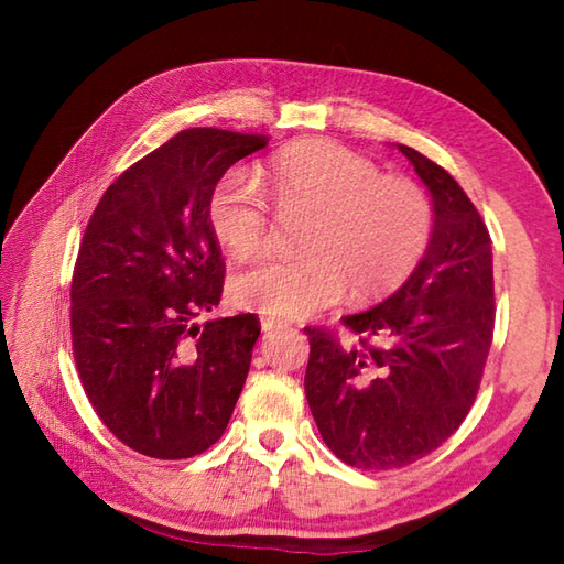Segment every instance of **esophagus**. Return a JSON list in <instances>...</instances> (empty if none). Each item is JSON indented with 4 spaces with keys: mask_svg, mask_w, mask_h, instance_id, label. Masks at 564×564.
Wrapping results in <instances>:
<instances>
[{
    "mask_svg": "<svg viewBox=\"0 0 564 564\" xmlns=\"http://www.w3.org/2000/svg\"><path fill=\"white\" fill-rule=\"evenodd\" d=\"M289 325H285V322H281V319H275V317H263L261 319V332H273V329H285Z\"/></svg>",
    "mask_w": 564,
    "mask_h": 564,
    "instance_id": "obj_1",
    "label": "esophagus"
}]
</instances>
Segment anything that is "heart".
<instances>
[{
    "label": "heart",
    "mask_w": 564,
    "mask_h": 564,
    "mask_svg": "<svg viewBox=\"0 0 564 564\" xmlns=\"http://www.w3.org/2000/svg\"><path fill=\"white\" fill-rule=\"evenodd\" d=\"M269 188L285 213L305 210L301 257H261L239 271L232 301L279 319H303L329 307L346 285L358 297H382L410 279L434 232L431 200L410 178L332 140H301L269 164ZM215 239L235 257L257 251L269 230V203L254 178L225 174L208 200Z\"/></svg>",
    "instance_id": "heart-1"
}]
</instances>
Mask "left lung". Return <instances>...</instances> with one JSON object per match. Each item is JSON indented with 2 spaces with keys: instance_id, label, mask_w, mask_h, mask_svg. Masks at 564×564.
<instances>
[{
  "instance_id": "8db88e82",
  "label": "left lung",
  "mask_w": 564,
  "mask_h": 564,
  "mask_svg": "<svg viewBox=\"0 0 564 564\" xmlns=\"http://www.w3.org/2000/svg\"><path fill=\"white\" fill-rule=\"evenodd\" d=\"M398 150L434 203L426 254L380 305L341 317L358 341L305 329L310 412L332 453L361 470L410 465L463 424L495 332L492 239L480 213L446 170Z\"/></svg>"
}]
</instances>
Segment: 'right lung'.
<instances>
[{"mask_svg":"<svg viewBox=\"0 0 564 564\" xmlns=\"http://www.w3.org/2000/svg\"><path fill=\"white\" fill-rule=\"evenodd\" d=\"M269 135L188 128L106 188L72 275V349L84 392L128 448L191 458L223 436L259 339L257 315L220 303L225 263L208 223L223 174Z\"/></svg>","mask_w":564,"mask_h":564,"instance_id":"add662e5","label":"right lung"}]
</instances>
